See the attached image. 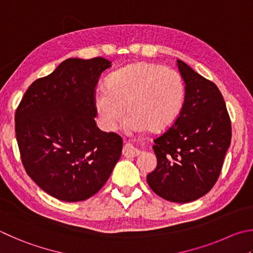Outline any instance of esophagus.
Listing matches in <instances>:
<instances>
[{"label": "esophagus", "instance_id": "esophagus-1", "mask_svg": "<svg viewBox=\"0 0 253 253\" xmlns=\"http://www.w3.org/2000/svg\"><path fill=\"white\" fill-rule=\"evenodd\" d=\"M140 154V150H138L130 144H126L124 146L123 148V155L125 156V157H136V156H138Z\"/></svg>", "mask_w": 253, "mask_h": 253}]
</instances>
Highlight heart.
<instances>
[{
    "instance_id": "heart-1",
    "label": "heart",
    "mask_w": 253,
    "mask_h": 253,
    "mask_svg": "<svg viewBox=\"0 0 253 253\" xmlns=\"http://www.w3.org/2000/svg\"><path fill=\"white\" fill-rule=\"evenodd\" d=\"M185 88L176 72L146 62L121 68L109 76L106 88L96 91L94 105L100 126L114 130L126 107L130 129L163 132L181 112Z\"/></svg>"
}]
</instances>
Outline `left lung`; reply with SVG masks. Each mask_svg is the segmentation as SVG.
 <instances>
[{
	"label": "left lung",
	"instance_id": "obj_1",
	"mask_svg": "<svg viewBox=\"0 0 253 253\" xmlns=\"http://www.w3.org/2000/svg\"><path fill=\"white\" fill-rule=\"evenodd\" d=\"M185 100L176 122L154 140L157 167L147 176L155 194L171 203L199 199L213 187L231 142V122L212 82L177 59Z\"/></svg>",
	"mask_w": 253,
	"mask_h": 253
}]
</instances>
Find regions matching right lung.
I'll return each instance as SVG.
<instances>
[{"label": "right lung", "instance_id": "right-lung-1", "mask_svg": "<svg viewBox=\"0 0 253 253\" xmlns=\"http://www.w3.org/2000/svg\"><path fill=\"white\" fill-rule=\"evenodd\" d=\"M111 66L103 57L68 58L36 80L16 109L23 166L41 189L58 200L90 198L122 156V137L102 131L95 122V87Z\"/></svg>", "mask_w": 253, "mask_h": 253}]
</instances>
